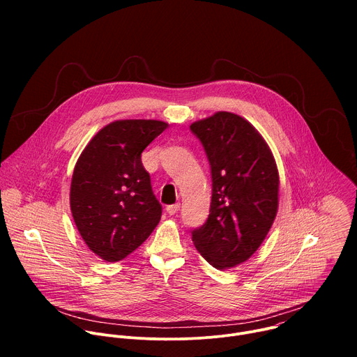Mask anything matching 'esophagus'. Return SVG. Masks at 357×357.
<instances>
[{"label":"esophagus","mask_w":357,"mask_h":357,"mask_svg":"<svg viewBox=\"0 0 357 357\" xmlns=\"http://www.w3.org/2000/svg\"><path fill=\"white\" fill-rule=\"evenodd\" d=\"M179 208H181V203H175V205L167 206V212H168L169 215H175V213H178Z\"/></svg>","instance_id":"esophagus-1"}]
</instances>
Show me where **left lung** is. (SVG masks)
<instances>
[{"label": "left lung", "instance_id": "obj_1", "mask_svg": "<svg viewBox=\"0 0 357 357\" xmlns=\"http://www.w3.org/2000/svg\"><path fill=\"white\" fill-rule=\"evenodd\" d=\"M211 164L206 223L192 231L197 251L218 270L247 261L267 237L278 211L280 178L273 152L243 117L218 112L190 124Z\"/></svg>", "mask_w": 357, "mask_h": 357}]
</instances>
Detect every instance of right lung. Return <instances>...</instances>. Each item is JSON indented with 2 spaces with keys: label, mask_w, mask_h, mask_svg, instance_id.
<instances>
[{
  "label": "right lung",
  "mask_w": 357,
  "mask_h": 357,
  "mask_svg": "<svg viewBox=\"0 0 357 357\" xmlns=\"http://www.w3.org/2000/svg\"><path fill=\"white\" fill-rule=\"evenodd\" d=\"M158 120H117L80 154L70 185V211L87 247L116 263L138 248L161 220L141 152L165 128Z\"/></svg>",
  "instance_id": "right-lung-1"
}]
</instances>
